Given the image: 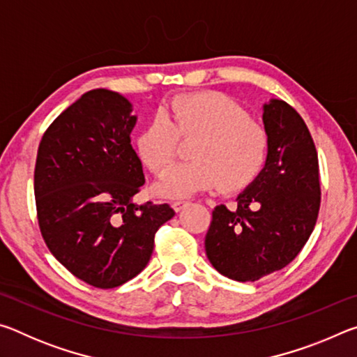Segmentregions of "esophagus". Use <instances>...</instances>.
<instances>
[{"label":"esophagus","mask_w":357,"mask_h":357,"mask_svg":"<svg viewBox=\"0 0 357 357\" xmlns=\"http://www.w3.org/2000/svg\"><path fill=\"white\" fill-rule=\"evenodd\" d=\"M190 204V202H187V200H176V202H173V208H174V211H183L185 206H189Z\"/></svg>","instance_id":"obj_1"}]
</instances>
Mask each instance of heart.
Segmentation results:
<instances>
[{
  "label": "heart",
  "instance_id": "1",
  "mask_svg": "<svg viewBox=\"0 0 357 357\" xmlns=\"http://www.w3.org/2000/svg\"><path fill=\"white\" fill-rule=\"evenodd\" d=\"M178 138H195L189 151L193 160L160 174L157 192L170 198L189 197L217 184L223 190L243 189L268 160V132L222 93L174 99L138 135V153L151 170L159 172L173 160Z\"/></svg>",
  "mask_w": 357,
  "mask_h": 357
}]
</instances>
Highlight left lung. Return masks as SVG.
Segmentation results:
<instances>
[{"label": "left lung", "instance_id": "left-lung-1", "mask_svg": "<svg viewBox=\"0 0 357 357\" xmlns=\"http://www.w3.org/2000/svg\"><path fill=\"white\" fill-rule=\"evenodd\" d=\"M268 160L239 193L234 211L215 206L204 239L211 264L236 282H255L289 264L315 228L319 168L304 119L285 100L263 105Z\"/></svg>", "mask_w": 357, "mask_h": 357}]
</instances>
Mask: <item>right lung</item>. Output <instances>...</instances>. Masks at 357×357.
<instances>
[{"label": "right lung", "mask_w": 357, "mask_h": 357, "mask_svg": "<svg viewBox=\"0 0 357 357\" xmlns=\"http://www.w3.org/2000/svg\"><path fill=\"white\" fill-rule=\"evenodd\" d=\"M132 110L110 89L84 93L50 124L36 159L42 238L69 273L96 288L140 274L155 231L174 215L167 203H134L144 174L130 144Z\"/></svg>", "instance_id": "obj_1"}]
</instances>
